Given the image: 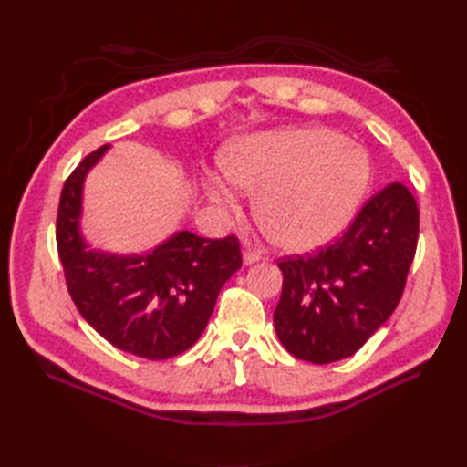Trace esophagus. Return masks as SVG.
Returning <instances> with one entry per match:
<instances>
[{"mask_svg": "<svg viewBox=\"0 0 467 467\" xmlns=\"http://www.w3.org/2000/svg\"><path fill=\"white\" fill-rule=\"evenodd\" d=\"M261 259V255L259 253H255V251H251V249H247L245 253H244V263L245 265H251V263H257Z\"/></svg>", "mask_w": 467, "mask_h": 467, "instance_id": "esophagus-1", "label": "esophagus"}]
</instances>
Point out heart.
<instances>
[{"label":"heart","mask_w":467,"mask_h":467,"mask_svg":"<svg viewBox=\"0 0 467 467\" xmlns=\"http://www.w3.org/2000/svg\"><path fill=\"white\" fill-rule=\"evenodd\" d=\"M222 171L239 191L256 194L263 234L286 251L329 244L355 216L368 182L364 153L323 129L268 132L234 146ZM210 199L230 206L232 194L212 185Z\"/></svg>","instance_id":"heart-1"}]
</instances>
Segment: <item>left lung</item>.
<instances>
[{"label":"left lung","mask_w":467,"mask_h":467,"mask_svg":"<svg viewBox=\"0 0 467 467\" xmlns=\"http://www.w3.org/2000/svg\"><path fill=\"white\" fill-rule=\"evenodd\" d=\"M417 239L415 196L393 181L362 204L335 244L278 259L275 329L282 347L314 364L355 355L398 307Z\"/></svg>","instance_id":"obj_1"}]
</instances>
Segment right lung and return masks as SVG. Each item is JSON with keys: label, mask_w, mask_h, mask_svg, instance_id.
Listing matches in <instances>:
<instances>
[{"label": "right lung", "mask_w": 467, "mask_h": 467, "mask_svg": "<svg viewBox=\"0 0 467 467\" xmlns=\"http://www.w3.org/2000/svg\"><path fill=\"white\" fill-rule=\"evenodd\" d=\"M107 146L83 158L64 182L56 245L69 296L110 345L148 360L191 348L202 335L218 292L239 266L235 235L208 239L179 232L142 257H109L86 249L78 234L81 185Z\"/></svg>", "instance_id": "1"}]
</instances>
